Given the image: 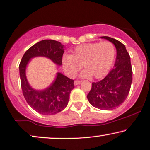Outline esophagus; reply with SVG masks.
Wrapping results in <instances>:
<instances>
[{
  "label": "esophagus",
  "mask_w": 150,
  "mask_h": 150,
  "mask_svg": "<svg viewBox=\"0 0 150 150\" xmlns=\"http://www.w3.org/2000/svg\"><path fill=\"white\" fill-rule=\"evenodd\" d=\"M82 82V81H79V80H75V82H74V84H75V85H77V84H80V83Z\"/></svg>",
  "instance_id": "34e87169"
}]
</instances>
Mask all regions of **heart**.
<instances>
[{"label": "heart", "instance_id": "heart-1", "mask_svg": "<svg viewBox=\"0 0 150 150\" xmlns=\"http://www.w3.org/2000/svg\"><path fill=\"white\" fill-rule=\"evenodd\" d=\"M115 57V47L110 42L86 43L76 47L70 56H64L62 68L66 75L75 77L83 66L86 70L82 77L99 79L109 72Z\"/></svg>", "mask_w": 150, "mask_h": 150}]
</instances>
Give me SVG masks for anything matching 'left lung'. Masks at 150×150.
Segmentation results:
<instances>
[{"instance_id":"obj_1","label":"left lung","mask_w":150,"mask_h":150,"mask_svg":"<svg viewBox=\"0 0 150 150\" xmlns=\"http://www.w3.org/2000/svg\"><path fill=\"white\" fill-rule=\"evenodd\" d=\"M101 38L112 42L116 47L115 67L102 80L92 83L87 98L93 107L110 110L119 107L127 98L133 79L132 67L124 45L108 36H103Z\"/></svg>"}]
</instances>
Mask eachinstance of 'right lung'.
I'll use <instances>...</instances> for the list:
<instances>
[{
  "label": "right lung",
  "instance_id": "add662e5",
  "mask_svg": "<svg viewBox=\"0 0 150 150\" xmlns=\"http://www.w3.org/2000/svg\"><path fill=\"white\" fill-rule=\"evenodd\" d=\"M64 45L53 40H43L28 49L23 54L19 64L21 86L26 102L34 110L41 115H54L67 106L69 96L75 87L74 80L60 73H57L56 80L44 90L31 88L27 81L26 68L32 58L44 57L50 59L58 66L62 64L64 52Z\"/></svg>",
  "mask_w": 150,
  "mask_h": 150
}]
</instances>
